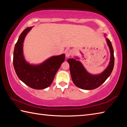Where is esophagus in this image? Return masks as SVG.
Instances as JSON below:
<instances>
[{"label": "esophagus", "instance_id": "obj_1", "mask_svg": "<svg viewBox=\"0 0 127 127\" xmlns=\"http://www.w3.org/2000/svg\"><path fill=\"white\" fill-rule=\"evenodd\" d=\"M73 51L72 50H67L66 51H65V55H66V57H69L70 55L72 54H73Z\"/></svg>", "mask_w": 127, "mask_h": 127}]
</instances>
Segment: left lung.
I'll return each instance as SVG.
<instances>
[{"mask_svg": "<svg viewBox=\"0 0 127 127\" xmlns=\"http://www.w3.org/2000/svg\"><path fill=\"white\" fill-rule=\"evenodd\" d=\"M106 40L110 51V61L106 69L100 74H90L80 62L73 58L68 59L72 79L77 87L87 90L95 89L100 86L110 76L114 65V56L111 41L107 38Z\"/></svg>", "mask_w": 127, "mask_h": 127, "instance_id": "left-lung-1", "label": "left lung"}]
</instances>
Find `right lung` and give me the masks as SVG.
Listing matches in <instances>:
<instances>
[{"mask_svg":"<svg viewBox=\"0 0 127 127\" xmlns=\"http://www.w3.org/2000/svg\"><path fill=\"white\" fill-rule=\"evenodd\" d=\"M31 29L26 28L19 37L15 45L13 63L17 76L23 83L32 89L42 90L50 86L65 55L53 56L39 65L28 63L23 57V42Z\"/></svg>","mask_w":127,"mask_h":127,"instance_id":"obj_1","label":"right lung"}]
</instances>
